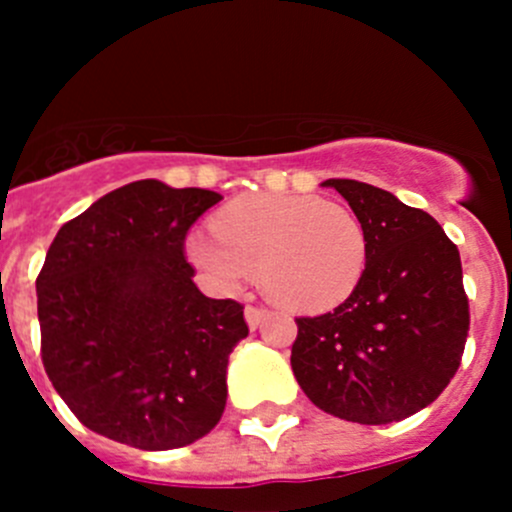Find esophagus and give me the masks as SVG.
<instances>
[{"instance_id": "1", "label": "esophagus", "mask_w": 512, "mask_h": 512, "mask_svg": "<svg viewBox=\"0 0 512 512\" xmlns=\"http://www.w3.org/2000/svg\"><path fill=\"white\" fill-rule=\"evenodd\" d=\"M265 314H267V309H262V307H247L245 309L247 327H250V329L260 327V322H262V319H265Z\"/></svg>"}]
</instances>
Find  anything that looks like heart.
Wrapping results in <instances>:
<instances>
[{
	"label": "heart",
	"mask_w": 512,
	"mask_h": 512,
	"mask_svg": "<svg viewBox=\"0 0 512 512\" xmlns=\"http://www.w3.org/2000/svg\"><path fill=\"white\" fill-rule=\"evenodd\" d=\"M215 232H190L185 252L205 280L237 292L247 272L299 312L337 307L359 285L369 255L361 220L312 195H247L215 215Z\"/></svg>",
	"instance_id": "obj_1"
}]
</instances>
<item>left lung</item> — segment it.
<instances>
[{
    "instance_id": "1",
    "label": "left lung",
    "mask_w": 512,
    "mask_h": 512,
    "mask_svg": "<svg viewBox=\"0 0 512 512\" xmlns=\"http://www.w3.org/2000/svg\"><path fill=\"white\" fill-rule=\"evenodd\" d=\"M334 188L369 240L364 275L334 312L297 319L292 371L314 406L381 426L441 396L461 366L468 297L458 247L428 213L347 178Z\"/></svg>"
}]
</instances>
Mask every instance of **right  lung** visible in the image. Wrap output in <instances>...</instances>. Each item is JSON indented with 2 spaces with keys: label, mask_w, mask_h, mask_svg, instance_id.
<instances>
[{
  "label": "right lung",
  "mask_w": 512,
  "mask_h": 512,
  "mask_svg": "<svg viewBox=\"0 0 512 512\" xmlns=\"http://www.w3.org/2000/svg\"><path fill=\"white\" fill-rule=\"evenodd\" d=\"M223 195L136 180L51 242L36 277L41 361L91 431L141 448L188 446L218 426L242 304L195 287L190 225Z\"/></svg>",
  "instance_id": "right-lung-1"
}]
</instances>
